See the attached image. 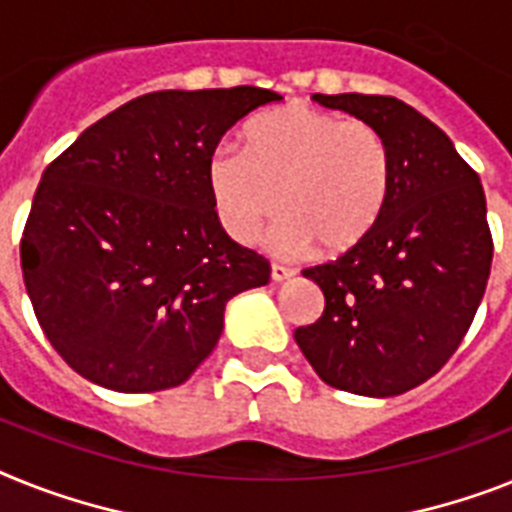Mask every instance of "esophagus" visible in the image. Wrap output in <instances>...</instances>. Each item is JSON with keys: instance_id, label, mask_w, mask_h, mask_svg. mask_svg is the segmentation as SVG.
Returning a JSON list of instances; mask_svg holds the SVG:
<instances>
[{"instance_id": "1", "label": "esophagus", "mask_w": 512, "mask_h": 512, "mask_svg": "<svg viewBox=\"0 0 512 512\" xmlns=\"http://www.w3.org/2000/svg\"><path fill=\"white\" fill-rule=\"evenodd\" d=\"M293 269H290V266H285V264H272V282H285V280H290V277H293Z\"/></svg>"}]
</instances>
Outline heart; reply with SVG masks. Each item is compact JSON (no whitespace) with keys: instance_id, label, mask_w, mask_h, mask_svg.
I'll return each mask as SVG.
<instances>
[{"instance_id":"1","label":"heart","mask_w":512,"mask_h":512,"mask_svg":"<svg viewBox=\"0 0 512 512\" xmlns=\"http://www.w3.org/2000/svg\"><path fill=\"white\" fill-rule=\"evenodd\" d=\"M390 141L377 125L290 104L243 128V151L217 149L209 190L230 238L251 243L277 211L269 240L285 253L342 256L377 230L392 196Z\"/></svg>"}]
</instances>
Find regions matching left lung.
Wrapping results in <instances>:
<instances>
[{
    "label": "left lung",
    "mask_w": 512,
    "mask_h": 512,
    "mask_svg": "<svg viewBox=\"0 0 512 512\" xmlns=\"http://www.w3.org/2000/svg\"><path fill=\"white\" fill-rule=\"evenodd\" d=\"M377 125L395 159L390 204L377 230L303 277L324 314L295 329L322 382L392 398L434 377L474 322L492 266L484 188L432 120L395 96L314 94Z\"/></svg>",
    "instance_id": "left-lung-1"
}]
</instances>
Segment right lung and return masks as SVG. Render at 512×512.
<instances>
[{
    "instance_id": "obj_1",
    "label": "right lung",
    "mask_w": 512,
    "mask_h": 512,
    "mask_svg": "<svg viewBox=\"0 0 512 512\" xmlns=\"http://www.w3.org/2000/svg\"><path fill=\"white\" fill-rule=\"evenodd\" d=\"M256 86L156 91L78 135L41 175L20 240L46 340L114 392L183 384L225 329V306L269 261L219 225L209 159L261 104Z\"/></svg>"
}]
</instances>
